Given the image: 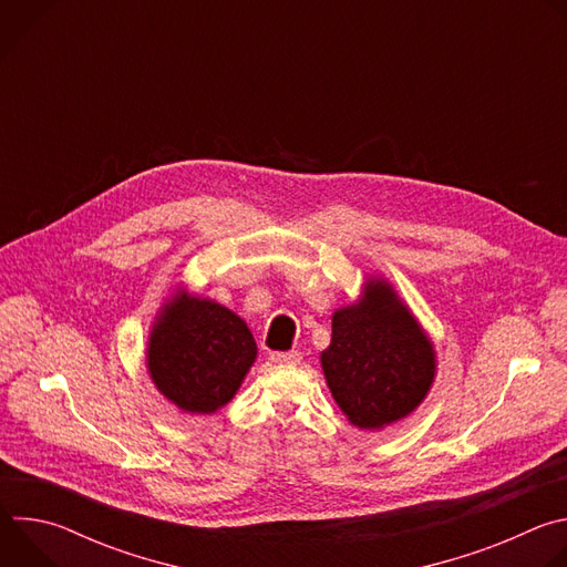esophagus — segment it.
<instances>
[{
	"label": "esophagus",
	"instance_id": "34e87169",
	"mask_svg": "<svg viewBox=\"0 0 567 567\" xmlns=\"http://www.w3.org/2000/svg\"><path fill=\"white\" fill-rule=\"evenodd\" d=\"M269 359L278 365H298L302 361V354L298 350H291V352H271Z\"/></svg>",
	"mask_w": 567,
	"mask_h": 567
}]
</instances>
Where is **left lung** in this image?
<instances>
[{"label": "left lung", "mask_w": 567, "mask_h": 567, "mask_svg": "<svg viewBox=\"0 0 567 567\" xmlns=\"http://www.w3.org/2000/svg\"><path fill=\"white\" fill-rule=\"evenodd\" d=\"M339 409L359 429L411 415L435 379V350L415 316L383 280L332 316V343L320 354Z\"/></svg>", "instance_id": "left-lung-1"}]
</instances>
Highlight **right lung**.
Here are the masks:
<instances>
[{
  "label": "right lung",
  "mask_w": 567,
  "mask_h": 567,
  "mask_svg": "<svg viewBox=\"0 0 567 567\" xmlns=\"http://www.w3.org/2000/svg\"><path fill=\"white\" fill-rule=\"evenodd\" d=\"M258 354L247 322L215 300L179 293L154 322L147 370L186 413H215L233 399Z\"/></svg>",
  "instance_id": "1"
}]
</instances>
